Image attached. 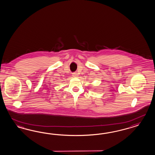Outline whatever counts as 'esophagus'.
I'll return each mask as SVG.
<instances>
[{"label":"esophagus","instance_id":"obj_1","mask_svg":"<svg viewBox=\"0 0 155 155\" xmlns=\"http://www.w3.org/2000/svg\"><path fill=\"white\" fill-rule=\"evenodd\" d=\"M77 73H73V76L74 77H77Z\"/></svg>","mask_w":155,"mask_h":155}]
</instances>
